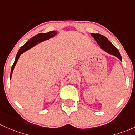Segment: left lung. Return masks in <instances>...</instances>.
<instances>
[{
  "instance_id": "1",
  "label": "left lung",
  "mask_w": 135,
  "mask_h": 135,
  "mask_svg": "<svg viewBox=\"0 0 135 135\" xmlns=\"http://www.w3.org/2000/svg\"><path fill=\"white\" fill-rule=\"evenodd\" d=\"M91 35L95 39V41L100 45L102 49L107 52L108 53L116 56L121 61H122V56H121V55L118 49L114 46L106 37L99 34H91Z\"/></svg>"
}]
</instances>
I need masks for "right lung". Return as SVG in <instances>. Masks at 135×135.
I'll return each instance as SVG.
<instances>
[{"mask_svg": "<svg viewBox=\"0 0 135 135\" xmlns=\"http://www.w3.org/2000/svg\"><path fill=\"white\" fill-rule=\"evenodd\" d=\"M56 32L55 31H51V32H49L47 33H40V34H37L35 36L32 37L30 40L27 41L24 45H23L20 49H19V51H18L17 54L16 55V60H15V62L13 63V66L12 67V69H11V73H10V79L11 77H12V72H13V69H14L15 66H16L17 62L18 59H19V56L20 55H21L22 53H23L24 52H25L26 51L28 50L29 49L32 48V47L35 46L36 44H38V43L41 42L43 41H45V40H49L51 37H53L54 36L56 35Z\"/></svg>", "mask_w": 135, "mask_h": 135, "instance_id": "obj_1", "label": "right lung"}]
</instances>
